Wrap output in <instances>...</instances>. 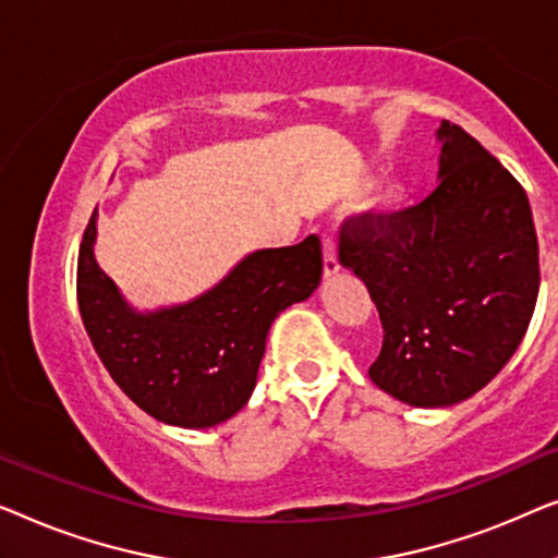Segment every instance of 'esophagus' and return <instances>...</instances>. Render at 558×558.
I'll use <instances>...</instances> for the list:
<instances>
[{
    "instance_id": "esophagus-1",
    "label": "esophagus",
    "mask_w": 558,
    "mask_h": 558,
    "mask_svg": "<svg viewBox=\"0 0 558 558\" xmlns=\"http://www.w3.org/2000/svg\"><path fill=\"white\" fill-rule=\"evenodd\" d=\"M339 255H336V240L333 232H324V272L326 278H331L339 272Z\"/></svg>"
}]
</instances>
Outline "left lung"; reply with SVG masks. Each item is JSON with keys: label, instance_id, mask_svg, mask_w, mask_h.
I'll use <instances>...</instances> for the list:
<instances>
[{"label": "left lung", "instance_id": "left-lung-1", "mask_svg": "<svg viewBox=\"0 0 558 558\" xmlns=\"http://www.w3.org/2000/svg\"><path fill=\"white\" fill-rule=\"evenodd\" d=\"M437 190L395 211L349 215L339 260L366 282L384 343L376 387L414 407L481 391L513 356L538 295V240L518 179L442 121Z\"/></svg>", "mask_w": 558, "mask_h": 558}]
</instances>
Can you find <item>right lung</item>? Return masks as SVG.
<instances>
[{"mask_svg": "<svg viewBox=\"0 0 558 558\" xmlns=\"http://www.w3.org/2000/svg\"><path fill=\"white\" fill-rule=\"evenodd\" d=\"M96 215L77 255V305L93 349L133 404L177 427L230 420L253 395L265 336L324 272L318 234L245 257L217 288L179 308L133 313L96 265Z\"/></svg>", "mask_w": 558, "mask_h": 558, "instance_id": "1", "label": "right lung"}]
</instances>
